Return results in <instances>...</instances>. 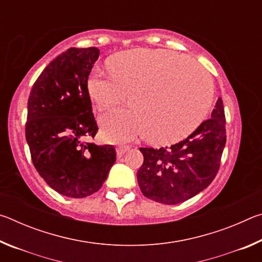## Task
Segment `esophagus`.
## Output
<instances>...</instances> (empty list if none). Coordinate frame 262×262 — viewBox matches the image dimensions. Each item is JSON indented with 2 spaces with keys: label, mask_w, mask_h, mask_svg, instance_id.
<instances>
[{
  "label": "esophagus",
  "mask_w": 262,
  "mask_h": 262,
  "mask_svg": "<svg viewBox=\"0 0 262 262\" xmlns=\"http://www.w3.org/2000/svg\"><path fill=\"white\" fill-rule=\"evenodd\" d=\"M129 149H130L129 145H119V147L117 148V156H118L119 158H120V157L123 156V155H125Z\"/></svg>",
  "instance_id": "34e87169"
}]
</instances>
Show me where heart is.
Returning a JSON list of instances; mask_svg holds the SVG:
<instances>
[{
	"instance_id": "heart-1",
	"label": "heart",
	"mask_w": 262,
	"mask_h": 262,
	"mask_svg": "<svg viewBox=\"0 0 262 262\" xmlns=\"http://www.w3.org/2000/svg\"><path fill=\"white\" fill-rule=\"evenodd\" d=\"M108 72L89 77L88 90L96 108L111 110L126 100V94L134 108L115 110L100 118L108 141L145 134L155 144L174 143L200 126L212 103L210 76L179 53L135 48L113 56Z\"/></svg>"
}]
</instances>
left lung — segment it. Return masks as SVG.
Segmentation results:
<instances>
[{"mask_svg": "<svg viewBox=\"0 0 262 262\" xmlns=\"http://www.w3.org/2000/svg\"><path fill=\"white\" fill-rule=\"evenodd\" d=\"M227 142L224 106L220 97L209 119L187 139L165 148H140L144 161L137 183L144 196L177 205L207 188L219 172Z\"/></svg>", "mask_w": 262, "mask_h": 262, "instance_id": "1", "label": "left lung"}]
</instances>
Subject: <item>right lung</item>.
<instances>
[{
    "mask_svg": "<svg viewBox=\"0 0 262 262\" xmlns=\"http://www.w3.org/2000/svg\"><path fill=\"white\" fill-rule=\"evenodd\" d=\"M96 47H72L39 75L30 92L25 136L33 165L47 185L68 198L96 193L117 159L113 145L86 140L98 132L88 78Z\"/></svg>",
    "mask_w": 262,
    "mask_h": 262,
    "instance_id": "1",
    "label": "right lung"
}]
</instances>
